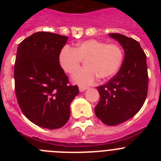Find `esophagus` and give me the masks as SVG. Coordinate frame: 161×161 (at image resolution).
I'll return each mask as SVG.
<instances>
[{"instance_id":"34e87169","label":"esophagus","mask_w":161,"mask_h":161,"mask_svg":"<svg viewBox=\"0 0 161 161\" xmlns=\"http://www.w3.org/2000/svg\"><path fill=\"white\" fill-rule=\"evenodd\" d=\"M87 89V87H85V86H79V90L80 92H84L85 90Z\"/></svg>"}]
</instances>
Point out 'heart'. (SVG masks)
I'll use <instances>...</instances> for the list:
<instances>
[{
    "instance_id": "obj_1",
    "label": "heart",
    "mask_w": 161,
    "mask_h": 161,
    "mask_svg": "<svg viewBox=\"0 0 161 161\" xmlns=\"http://www.w3.org/2000/svg\"><path fill=\"white\" fill-rule=\"evenodd\" d=\"M123 59V51L118 44L107 43L97 39L78 42L75 48L66 46L59 55V65L66 73L73 75L85 62V68L74 76L80 85H90L99 78L109 79L120 68Z\"/></svg>"
}]
</instances>
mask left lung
<instances>
[{"instance_id":"left-lung-1","label":"left lung","mask_w":161,"mask_h":161,"mask_svg":"<svg viewBox=\"0 0 161 161\" xmlns=\"http://www.w3.org/2000/svg\"><path fill=\"white\" fill-rule=\"evenodd\" d=\"M109 35L123 47L125 57L118 73L97 88L100 101L94 110L102 123L115 126L130 119L141 109L147 97L148 76L147 58L139 42L118 33Z\"/></svg>"}]
</instances>
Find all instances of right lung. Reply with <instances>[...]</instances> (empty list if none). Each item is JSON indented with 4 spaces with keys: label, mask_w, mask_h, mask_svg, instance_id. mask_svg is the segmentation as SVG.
<instances>
[{
    "label": "right lung",
    "mask_w": 161,
    "mask_h": 161,
    "mask_svg": "<svg viewBox=\"0 0 161 161\" xmlns=\"http://www.w3.org/2000/svg\"><path fill=\"white\" fill-rule=\"evenodd\" d=\"M68 37L37 32L18 45L14 64L15 92L22 113L31 122L54 130L70 117V104L79 93L61 68L59 55Z\"/></svg>",
    "instance_id": "obj_1"
}]
</instances>
